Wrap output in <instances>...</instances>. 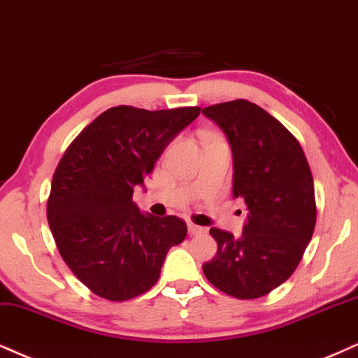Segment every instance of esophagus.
<instances>
[{
  "instance_id": "1",
  "label": "esophagus",
  "mask_w": 358,
  "mask_h": 358,
  "mask_svg": "<svg viewBox=\"0 0 358 358\" xmlns=\"http://www.w3.org/2000/svg\"><path fill=\"white\" fill-rule=\"evenodd\" d=\"M188 231H189V234H193V236H198V234H205L206 233V228L189 223L188 224Z\"/></svg>"
}]
</instances>
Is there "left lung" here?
I'll use <instances>...</instances> for the list:
<instances>
[{
    "mask_svg": "<svg viewBox=\"0 0 358 358\" xmlns=\"http://www.w3.org/2000/svg\"><path fill=\"white\" fill-rule=\"evenodd\" d=\"M228 137L233 196L244 201L243 234L211 228L218 251L203 264L215 287L257 299L291 278L315 228L314 180L297 138L264 108L244 99L203 108Z\"/></svg>",
    "mask_w": 358,
    "mask_h": 358,
    "instance_id": "8db88e82",
    "label": "left lung"
}]
</instances>
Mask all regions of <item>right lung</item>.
<instances>
[{
	"instance_id": "obj_1",
	"label": "right lung",
	"mask_w": 358,
	"mask_h": 358,
	"mask_svg": "<svg viewBox=\"0 0 358 358\" xmlns=\"http://www.w3.org/2000/svg\"><path fill=\"white\" fill-rule=\"evenodd\" d=\"M200 115V107L145 110L112 107L67 147L48 200L59 255L84 286L107 301H129L160 278L171 246L187 236L176 216L140 213L143 185L165 147Z\"/></svg>"
}]
</instances>
